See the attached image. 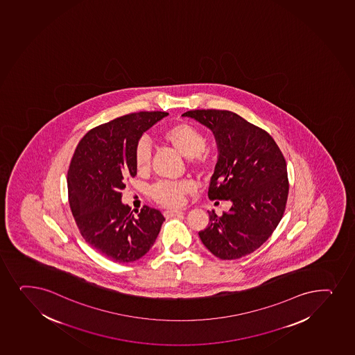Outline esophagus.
Segmentation results:
<instances>
[{
    "label": "esophagus",
    "instance_id": "1",
    "mask_svg": "<svg viewBox=\"0 0 355 355\" xmlns=\"http://www.w3.org/2000/svg\"><path fill=\"white\" fill-rule=\"evenodd\" d=\"M184 212L180 211V210H166V211H164V216H165L166 218H171V217L182 216Z\"/></svg>",
    "mask_w": 355,
    "mask_h": 355
}]
</instances>
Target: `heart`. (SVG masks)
Segmentation results:
<instances>
[{
	"label": "heart",
	"instance_id": "obj_1",
	"mask_svg": "<svg viewBox=\"0 0 355 355\" xmlns=\"http://www.w3.org/2000/svg\"><path fill=\"white\" fill-rule=\"evenodd\" d=\"M162 138L175 151L191 159L197 168L207 170L211 168L214 164L211 155L204 151L207 148V136L195 125L187 121L173 123L162 132ZM133 160L139 172L148 171L151 166V148L146 140L141 139L137 143L133 150ZM193 190L195 185L189 180H164L151 187L150 196L164 207H180L185 202V196Z\"/></svg>",
	"mask_w": 355,
	"mask_h": 355
}]
</instances>
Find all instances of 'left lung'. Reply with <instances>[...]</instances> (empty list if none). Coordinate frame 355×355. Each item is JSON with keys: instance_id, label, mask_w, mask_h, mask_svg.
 Segmentation results:
<instances>
[{"instance_id": "left-lung-1", "label": "left lung", "mask_w": 355, "mask_h": 355, "mask_svg": "<svg viewBox=\"0 0 355 355\" xmlns=\"http://www.w3.org/2000/svg\"><path fill=\"white\" fill-rule=\"evenodd\" d=\"M183 116L210 128L218 145L209 198L232 202L222 216L207 211L210 222L198 232L200 239L220 259L249 255L270 237L286 210L284 155L267 131L234 112L193 110Z\"/></svg>"}]
</instances>
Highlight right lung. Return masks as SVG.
Here are the masks:
<instances>
[{"label":"right lung","instance_id":"add662e5","mask_svg":"<svg viewBox=\"0 0 355 355\" xmlns=\"http://www.w3.org/2000/svg\"><path fill=\"white\" fill-rule=\"evenodd\" d=\"M166 112H137L89 131L73 153L67 173L68 202L80 234L113 262H133L155 243L164 216L144 205L138 216L121 203L126 180L137 175L133 150L144 132Z\"/></svg>","mask_w":355,"mask_h":355}]
</instances>
